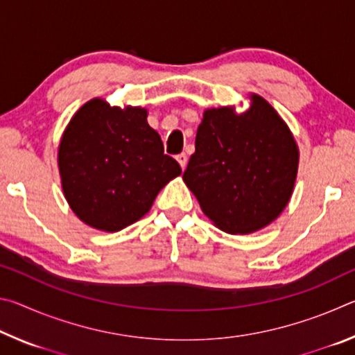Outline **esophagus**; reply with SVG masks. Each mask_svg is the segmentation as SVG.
Returning <instances> with one entry per match:
<instances>
[{"label":"esophagus","mask_w":355,"mask_h":355,"mask_svg":"<svg viewBox=\"0 0 355 355\" xmlns=\"http://www.w3.org/2000/svg\"><path fill=\"white\" fill-rule=\"evenodd\" d=\"M177 161H178V164L182 166V169H184L186 164H188V156H186V153H180V155H177Z\"/></svg>","instance_id":"esophagus-1"}]
</instances>
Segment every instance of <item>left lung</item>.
<instances>
[{"mask_svg":"<svg viewBox=\"0 0 355 355\" xmlns=\"http://www.w3.org/2000/svg\"><path fill=\"white\" fill-rule=\"evenodd\" d=\"M297 161L291 131L266 100L254 95L239 116L233 107L205 111L183 180L220 230L245 235L284 211Z\"/></svg>","mask_w":355,"mask_h":355,"instance_id":"8db88e82","label":"left lung"}]
</instances>
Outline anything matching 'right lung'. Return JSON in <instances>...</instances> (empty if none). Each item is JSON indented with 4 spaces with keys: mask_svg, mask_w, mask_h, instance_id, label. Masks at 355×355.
I'll use <instances>...</instances> for the list:
<instances>
[{
    "mask_svg": "<svg viewBox=\"0 0 355 355\" xmlns=\"http://www.w3.org/2000/svg\"><path fill=\"white\" fill-rule=\"evenodd\" d=\"M62 189L87 225L119 232L146 214L161 188L182 173L164 155L141 107H111L95 98L70 120L59 146Z\"/></svg>",
    "mask_w": 355,
    "mask_h": 355,
    "instance_id": "1",
    "label": "right lung"
}]
</instances>
